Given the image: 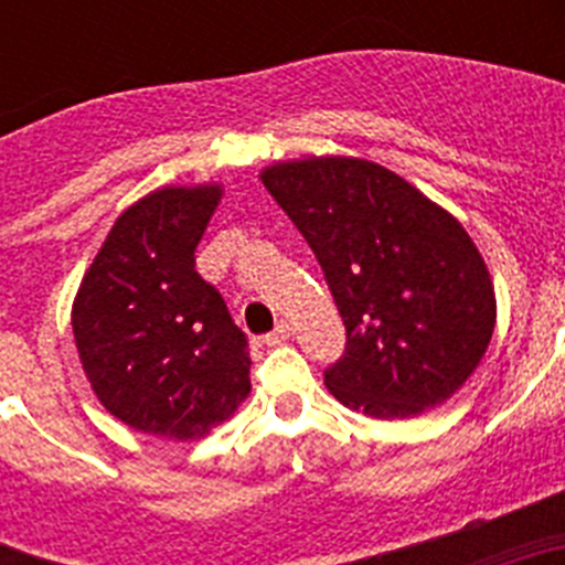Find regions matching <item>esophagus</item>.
Returning a JSON list of instances; mask_svg holds the SVG:
<instances>
[{
    "instance_id": "esophagus-1",
    "label": "esophagus",
    "mask_w": 565,
    "mask_h": 565,
    "mask_svg": "<svg viewBox=\"0 0 565 565\" xmlns=\"http://www.w3.org/2000/svg\"><path fill=\"white\" fill-rule=\"evenodd\" d=\"M288 337H291V326H288V322H279V326L274 328V331L268 333V337L263 339V342L271 344V348H274V344H282V342H286Z\"/></svg>"
}]
</instances>
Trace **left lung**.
I'll return each mask as SVG.
<instances>
[{
    "label": "left lung",
    "mask_w": 565,
    "mask_h": 565,
    "mask_svg": "<svg viewBox=\"0 0 565 565\" xmlns=\"http://www.w3.org/2000/svg\"><path fill=\"white\" fill-rule=\"evenodd\" d=\"M263 186L308 239L348 348L328 391L362 416L413 418L461 391L495 331V286L447 209L364 158L266 167Z\"/></svg>",
    "instance_id": "8db88e82"
}]
</instances>
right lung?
<instances>
[{
	"instance_id": "1",
	"label": "right lung",
	"mask_w": 565,
	"mask_h": 565,
	"mask_svg": "<svg viewBox=\"0 0 565 565\" xmlns=\"http://www.w3.org/2000/svg\"><path fill=\"white\" fill-rule=\"evenodd\" d=\"M221 183L163 186L124 209L73 299L89 387L118 422L192 441L252 393L246 333L194 271Z\"/></svg>"
}]
</instances>
